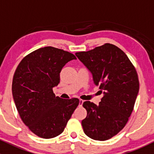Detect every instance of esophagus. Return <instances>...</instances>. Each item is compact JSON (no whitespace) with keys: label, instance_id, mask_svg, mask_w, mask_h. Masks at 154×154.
<instances>
[{"label":"esophagus","instance_id":"1","mask_svg":"<svg viewBox=\"0 0 154 154\" xmlns=\"http://www.w3.org/2000/svg\"><path fill=\"white\" fill-rule=\"evenodd\" d=\"M83 102H84V100H79V106H82V105H83Z\"/></svg>","mask_w":154,"mask_h":154}]
</instances>
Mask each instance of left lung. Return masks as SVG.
I'll return each mask as SVG.
<instances>
[{
  "label": "left lung",
  "mask_w": 154,
  "mask_h": 154,
  "mask_svg": "<svg viewBox=\"0 0 154 154\" xmlns=\"http://www.w3.org/2000/svg\"><path fill=\"white\" fill-rule=\"evenodd\" d=\"M75 55L92 74L94 84L103 91L98 105L85 101L83 131L94 140L106 141L125 127L139 90L134 66L120 48L106 44Z\"/></svg>",
  "instance_id": "left-lung-1"
}]
</instances>
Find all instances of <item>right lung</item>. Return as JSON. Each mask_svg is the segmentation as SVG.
<instances>
[{"label":"right lung","instance_id":"add662e5","mask_svg":"<svg viewBox=\"0 0 154 154\" xmlns=\"http://www.w3.org/2000/svg\"><path fill=\"white\" fill-rule=\"evenodd\" d=\"M73 60L77 58L68 51L42 48L26 56L14 74L12 96L20 117L43 139L61 134L79 104L78 98L62 99L53 91L60 83L63 68Z\"/></svg>","mask_w":154,"mask_h":154}]
</instances>
